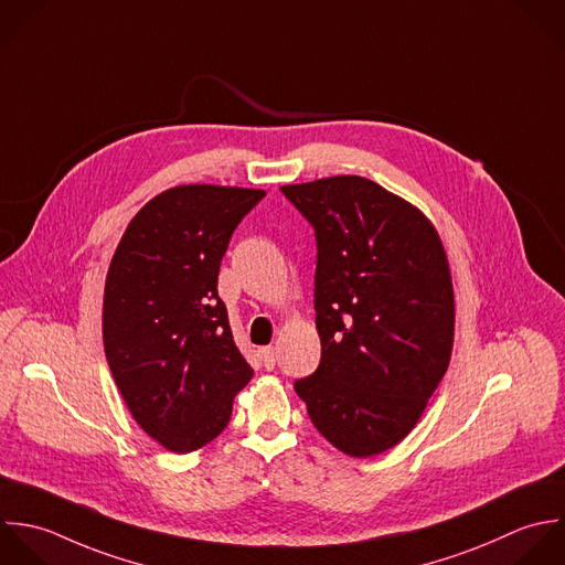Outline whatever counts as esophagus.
Wrapping results in <instances>:
<instances>
[{"label": "esophagus", "instance_id": "esophagus-1", "mask_svg": "<svg viewBox=\"0 0 565 565\" xmlns=\"http://www.w3.org/2000/svg\"><path fill=\"white\" fill-rule=\"evenodd\" d=\"M259 356H262V363H264V367L266 370H273L275 367V363H277V352H275V348H262L259 350Z\"/></svg>", "mask_w": 565, "mask_h": 565}]
</instances>
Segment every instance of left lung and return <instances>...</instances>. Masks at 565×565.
Wrapping results in <instances>:
<instances>
[{"instance_id":"left-lung-1","label":"left lung","mask_w":565,"mask_h":565,"mask_svg":"<svg viewBox=\"0 0 565 565\" xmlns=\"http://www.w3.org/2000/svg\"><path fill=\"white\" fill-rule=\"evenodd\" d=\"M317 239L321 363L295 381L317 431L379 456L418 423L454 348V286L431 222L361 175L281 186Z\"/></svg>"}]
</instances>
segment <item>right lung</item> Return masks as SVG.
<instances>
[{
    "mask_svg": "<svg viewBox=\"0 0 565 565\" xmlns=\"http://www.w3.org/2000/svg\"><path fill=\"white\" fill-rule=\"evenodd\" d=\"M266 191L186 184L149 200L107 270L103 343L134 420L173 454L217 438L253 370L217 295L237 224Z\"/></svg>",
    "mask_w": 565,
    "mask_h": 565,
    "instance_id": "obj_1",
    "label": "right lung"
}]
</instances>
